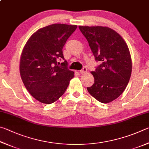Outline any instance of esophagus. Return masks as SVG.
<instances>
[{"label": "esophagus", "mask_w": 149, "mask_h": 149, "mask_svg": "<svg viewBox=\"0 0 149 149\" xmlns=\"http://www.w3.org/2000/svg\"><path fill=\"white\" fill-rule=\"evenodd\" d=\"M86 71H87V68L86 67H84L81 70H80L79 72L80 73V74H84V73H85Z\"/></svg>", "instance_id": "1"}]
</instances>
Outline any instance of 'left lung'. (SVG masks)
Returning <instances> with one entry per match:
<instances>
[{
	"label": "left lung",
	"instance_id": "obj_1",
	"mask_svg": "<svg viewBox=\"0 0 149 149\" xmlns=\"http://www.w3.org/2000/svg\"><path fill=\"white\" fill-rule=\"evenodd\" d=\"M79 27L87 39L95 60L101 62L92 72L94 83L87 90L100 102H111L123 93L131 77L132 65L128 47L112 29L101 26Z\"/></svg>",
	"mask_w": 149,
	"mask_h": 149
}]
</instances>
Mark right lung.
Here are the masks:
<instances>
[{
  "label": "right lung",
  "mask_w": 149,
  "mask_h": 149,
  "mask_svg": "<svg viewBox=\"0 0 149 149\" xmlns=\"http://www.w3.org/2000/svg\"><path fill=\"white\" fill-rule=\"evenodd\" d=\"M77 25L52 24L29 39L20 59V74L25 88L40 102H55L66 91L74 72L69 69L63 48ZM63 59V63L57 59Z\"/></svg>",
  "instance_id": "obj_1"
}]
</instances>
